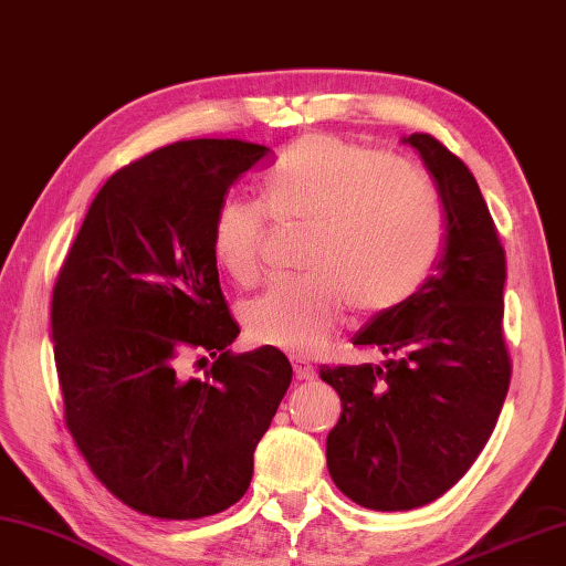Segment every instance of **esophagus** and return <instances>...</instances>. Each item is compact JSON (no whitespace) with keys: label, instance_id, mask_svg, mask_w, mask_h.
I'll list each match as a JSON object with an SVG mask.
<instances>
[{"label":"esophagus","instance_id":"obj_1","mask_svg":"<svg viewBox=\"0 0 566 566\" xmlns=\"http://www.w3.org/2000/svg\"><path fill=\"white\" fill-rule=\"evenodd\" d=\"M294 365V375L298 380H314L316 378V368L312 363H306L304 358H292Z\"/></svg>","mask_w":566,"mask_h":566}]
</instances>
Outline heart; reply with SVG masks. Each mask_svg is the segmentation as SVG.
<instances>
[{"instance_id": "obj_1", "label": "heart", "mask_w": 566, "mask_h": 566, "mask_svg": "<svg viewBox=\"0 0 566 566\" xmlns=\"http://www.w3.org/2000/svg\"><path fill=\"white\" fill-rule=\"evenodd\" d=\"M276 223L308 226L298 280L274 282L242 306L254 343L298 356L324 350L350 304L358 316L392 312L434 270L441 213L415 164L360 142L306 135L286 147L262 179ZM268 214L230 196L218 206L210 250L232 282L260 276Z\"/></svg>"}]
</instances>
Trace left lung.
<instances>
[{
  "instance_id": "left-lung-1",
  "label": "left lung",
  "mask_w": 566,
  "mask_h": 566,
  "mask_svg": "<svg viewBox=\"0 0 566 566\" xmlns=\"http://www.w3.org/2000/svg\"><path fill=\"white\" fill-rule=\"evenodd\" d=\"M422 157L447 216L444 252L412 298L373 316L353 346L382 365L318 370L340 395L328 473L370 511H412L444 495L479 459L501 415L511 356L503 338L505 250L469 166L431 135L402 139Z\"/></svg>"
}]
</instances>
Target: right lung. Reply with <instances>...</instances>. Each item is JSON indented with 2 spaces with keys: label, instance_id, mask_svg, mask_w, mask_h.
<instances>
[{
  "label": "right lung",
  "instance_id": "1",
  "mask_svg": "<svg viewBox=\"0 0 566 566\" xmlns=\"http://www.w3.org/2000/svg\"><path fill=\"white\" fill-rule=\"evenodd\" d=\"M268 147L191 139L119 169L87 208L51 302L65 427L117 501L159 520L223 513L252 481L292 365L230 353L232 318L210 250L228 188ZM207 358L203 379L182 363Z\"/></svg>",
  "mask_w": 566,
  "mask_h": 566
}]
</instances>
